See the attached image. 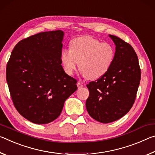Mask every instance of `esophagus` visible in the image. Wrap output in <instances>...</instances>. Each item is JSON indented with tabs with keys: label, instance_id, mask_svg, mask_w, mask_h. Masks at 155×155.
Here are the masks:
<instances>
[{
	"label": "esophagus",
	"instance_id": "34e87169",
	"mask_svg": "<svg viewBox=\"0 0 155 155\" xmlns=\"http://www.w3.org/2000/svg\"><path fill=\"white\" fill-rule=\"evenodd\" d=\"M77 86H78V88H82V87H83V84H82V82H78V83H77Z\"/></svg>",
	"mask_w": 155,
	"mask_h": 155
}]
</instances>
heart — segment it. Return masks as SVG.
<instances>
[{
	"label": "heart",
	"mask_w": 155,
	"mask_h": 155,
	"mask_svg": "<svg viewBox=\"0 0 155 155\" xmlns=\"http://www.w3.org/2000/svg\"><path fill=\"white\" fill-rule=\"evenodd\" d=\"M115 54V49L109 43L101 42L90 36H82L71 40L70 49H64L61 52L60 59L67 74L72 75L79 65L84 76L95 80L108 71Z\"/></svg>",
	"instance_id": "obj_1"
}]
</instances>
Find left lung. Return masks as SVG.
Returning <instances> with one entry per match:
<instances>
[{
  "label": "left lung",
  "instance_id": "left-lung-1",
  "mask_svg": "<svg viewBox=\"0 0 155 155\" xmlns=\"http://www.w3.org/2000/svg\"><path fill=\"white\" fill-rule=\"evenodd\" d=\"M115 45V54L110 68L102 77L87 85L89 97L86 108L91 117L110 123L122 117L135 102L141 80L138 58L130 45L109 35Z\"/></svg>",
  "mask_w": 155,
  "mask_h": 155
}]
</instances>
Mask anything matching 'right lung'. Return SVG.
<instances>
[{
    "label": "right lung",
    "mask_w": 155,
    "mask_h": 155,
    "mask_svg": "<svg viewBox=\"0 0 155 155\" xmlns=\"http://www.w3.org/2000/svg\"><path fill=\"white\" fill-rule=\"evenodd\" d=\"M64 32H41L17 43L7 62L6 79L14 105L34 124L57 119L65 100L78 89L77 80L62 67Z\"/></svg>",
    "instance_id": "add662e5"
}]
</instances>
